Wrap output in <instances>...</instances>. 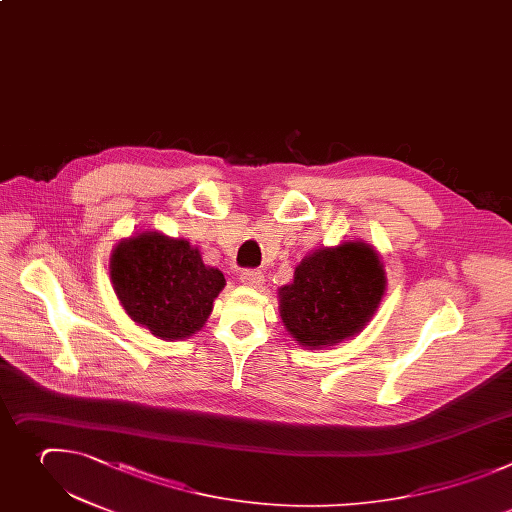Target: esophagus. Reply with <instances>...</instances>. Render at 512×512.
<instances>
[{"label":"esophagus","mask_w":512,"mask_h":512,"mask_svg":"<svg viewBox=\"0 0 512 512\" xmlns=\"http://www.w3.org/2000/svg\"><path fill=\"white\" fill-rule=\"evenodd\" d=\"M240 282L246 284V286H252V288H260L264 284V274L260 270H254V268H246L242 270L240 274Z\"/></svg>","instance_id":"1"}]
</instances>
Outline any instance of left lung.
<instances>
[{"instance_id": "8db88e82", "label": "left lung", "mask_w": 512, "mask_h": 512, "mask_svg": "<svg viewBox=\"0 0 512 512\" xmlns=\"http://www.w3.org/2000/svg\"><path fill=\"white\" fill-rule=\"evenodd\" d=\"M383 266L363 242H345L306 256L294 280L278 290L280 317L304 347H331L359 333L385 290Z\"/></svg>"}]
</instances>
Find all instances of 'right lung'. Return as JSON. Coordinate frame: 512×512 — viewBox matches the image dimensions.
<instances>
[{
    "mask_svg": "<svg viewBox=\"0 0 512 512\" xmlns=\"http://www.w3.org/2000/svg\"><path fill=\"white\" fill-rule=\"evenodd\" d=\"M113 288L127 315L155 337L173 341L199 331L226 284L185 240L143 232L121 242L111 258Z\"/></svg>",
    "mask_w": 512,
    "mask_h": 512,
    "instance_id": "right-lung-1",
    "label": "right lung"
}]
</instances>
